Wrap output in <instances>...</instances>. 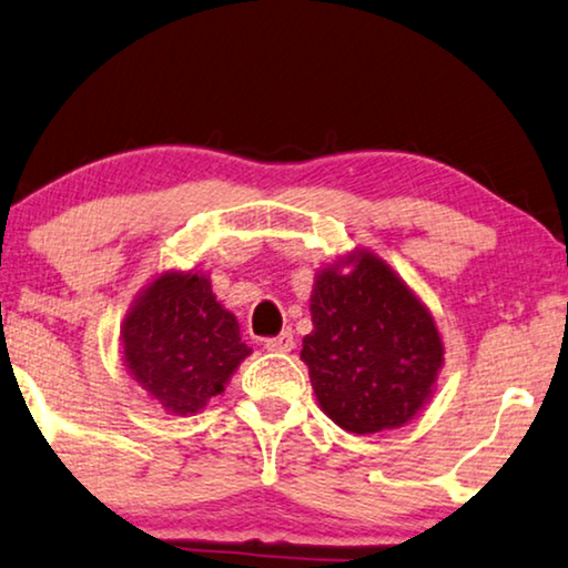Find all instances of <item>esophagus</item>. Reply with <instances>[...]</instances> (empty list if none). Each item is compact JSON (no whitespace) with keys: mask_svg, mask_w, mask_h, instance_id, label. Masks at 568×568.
<instances>
[{"mask_svg":"<svg viewBox=\"0 0 568 568\" xmlns=\"http://www.w3.org/2000/svg\"><path fill=\"white\" fill-rule=\"evenodd\" d=\"M293 346H295V342H293V334L291 332H283V334H277V336L265 338V349L267 352H291Z\"/></svg>","mask_w":568,"mask_h":568,"instance_id":"esophagus-1","label":"esophagus"}]
</instances>
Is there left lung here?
Wrapping results in <instances>:
<instances>
[{"instance_id": "obj_1", "label": "left lung", "mask_w": 568, "mask_h": 568, "mask_svg": "<svg viewBox=\"0 0 568 568\" xmlns=\"http://www.w3.org/2000/svg\"><path fill=\"white\" fill-rule=\"evenodd\" d=\"M301 359L321 410L349 434L400 428L430 400L444 342L395 270L357 252L316 275Z\"/></svg>"}]
</instances>
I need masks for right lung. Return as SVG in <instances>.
I'll return each mask as SVG.
<instances>
[{"mask_svg":"<svg viewBox=\"0 0 568 568\" xmlns=\"http://www.w3.org/2000/svg\"><path fill=\"white\" fill-rule=\"evenodd\" d=\"M250 346L203 273H163L122 321V354L142 390L173 416H193L224 393Z\"/></svg>","mask_w":568,"mask_h":568,"instance_id":"right-lung-1","label":"right lung"}]
</instances>
